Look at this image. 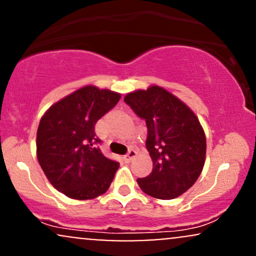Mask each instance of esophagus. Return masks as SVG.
I'll return each instance as SVG.
<instances>
[{"instance_id": "esophagus-1", "label": "esophagus", "mask_w": 256, "mask_h": 256, "mask_svg": "<svg viewBox=\"0 0 256 256\" xmlns=\"http://www.w3.org/2000/svg\"><path fill=\"white\" fill-rule=\"evenodd\" d=\"M136 155H137L136 150L131 149V150H128V154H126L124 156V161H125V162H130V161L134 160V158H136Z\"/></svg>"}]
</instances>
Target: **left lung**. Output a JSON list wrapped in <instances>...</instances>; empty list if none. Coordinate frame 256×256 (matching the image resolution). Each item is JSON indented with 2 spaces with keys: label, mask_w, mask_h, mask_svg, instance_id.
I'll use <instances>...</instances> for the list:
<instances>
[{
  "label": "left lung",
  "mask_w": 256,
  "mask_h": 256,
  "mask_svg": "<svg viewBox=\"0 0 256 256\" xmlns=\"http://www.w3.org/2000/svg\"><path fill=\"white\" fill-rule=\"evenodd\" d=\"M148 128L146 149L152 171L137 183L156 198H176L195 184L206 158V136L194 112L160 86H150L125 96Z\"/></svg>",
  "instance_id": "1"
}]
</instances>
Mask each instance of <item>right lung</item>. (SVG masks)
I'll return each mask as SVG.
<instances>
[{
	"label": "right lung",
	"mask_w": 256,
	"mask_h": 256,
	"mask_svg": "<svg viewBox=\"0 0 256 256\" xmlns=\"http://www.w3.org/2000/svg\"><path fill=\"white\" fill-rule=\"evenodd\" d=\"M120 100V94L82 88L52 104L37 130V158L58 192L74 200L102 195L113 180L119 162L100 150L95 124Z\"/></svg>",
	"instance_id": "1"
}]
</instances>
